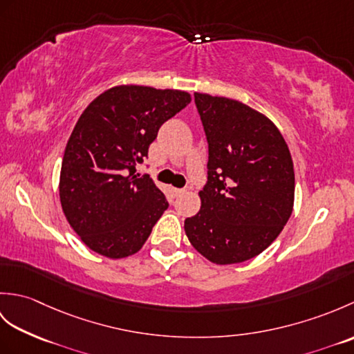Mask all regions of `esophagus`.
I'll return each instance as SVG.
<instances>
[{
    "label": "esophagus",
    "instance_id": "obj_1",
    "mask_svg": "<svg viewBox=\"0 0 354 354\" xmlns=\"http://www.w3.org/2000/svg\"><path fill=\"white\" fill-rule=\"evenodd\" d=\"M173 193H175L176 196H181V194L187 193V189H175V190H173Z\"/></svg>",
    "mask_w": 354,
    "mask_h": 354
}]
</instances>
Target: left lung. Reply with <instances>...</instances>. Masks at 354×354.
<instances>
[{"label": "left lung", "mask_w": 354, "mask_h": 354, "mask_svg": "<svg viewBox=\"0 0 354 354\" xmlns=\"http://www.w3.org/2000/svg\"><path fill=\"white\" fill-rule=\"evenodd\" d=\"M194 103L208 142V176L185 234L216 265L242 263L265 251L289 221L292 156L277 126L255 109L201 93Z\"/></svg>", "instance_id": "obj_1"}]
</instances>
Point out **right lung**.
Here are the masks:
<instances>
[{
    "instance_id": "add662e5",
    "label": "right lung",
    "mask_w": 354,
    "mask_h": 354,
    "mask_svg": "<svg viewBox=\"0 0 354 354\" xmlns=\"http://www.w3.org/2000/svg\"><path fill=\"white\" fill-rule=\"evenodd\" d=\"M190 102L178 89L122 85L82 112L65 147L59 193L66 221L89 250L123 259L145 245L169 202L137 165L162 123Z\"/></svg>"
}]
</instances>
